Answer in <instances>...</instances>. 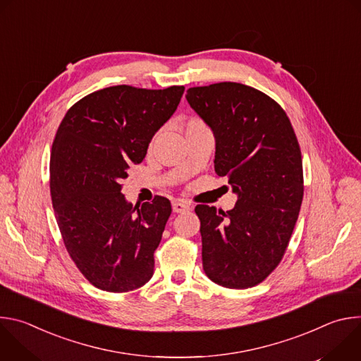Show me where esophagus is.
<instances>
[{
  "mask_svg": "<svg viewBox=\"0 0 361 361\" xmlns=\"http://www.w3.org/2000/svg\"><path fill=\"white\" fill-rule=\"evenodd\" d=\"M190 210H191L190 205L185 204L184 201L177 200V201L173 202V212H174V213H187V212H190Z\"/></svg>",
  "mask_w": 361,
  "mask_h": 361,
  "instance_id": "obj_1",
  "label": "esophagus"
}]
</instances>
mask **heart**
Masks as SVG:
<instances>
[{
    "instance_id": "heart-1",
    "label": "heart",
    "mask_w": 361,
    "mask_h": 361,
    "mask_svg": "<svg viewBox=\"0 0 361 361\" xmlns=\"http://www.w3.org/2000/svg\"><path fill=\"white\" fill-rule=\"evenodd\" d=\"M198 127H204V124H202L200 120H195V118H192V120H190V121L187 123V126H185V130H192V128H198Z\"/></svg>"
}]
</instances>
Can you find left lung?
<instances>
[{"label":"left lung","mask_w":361,"mask_h":361,"mask_svg":"<svg viewBox=\"0 0 361 361\" xmlns=\"http://www.w3.org/2000/svg\"><path fill=\"white\" fill-rule=\"evenodd\" d=\"M190 107L216 138L214 170L237 202L223 212L198 204L202 269L227 288L262 283L281 262L302 201L301 151L284 110L240 82L192 87Z\"/></svg>","instance_id":"1"}]
</instances>
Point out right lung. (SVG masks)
<instances>
[{
	"mask_svg": "<svg viewBox=\"0 0 361 361\" xmlns=\"http://www.w3.org/2000/svg\"><path fill=\"white\" fill-rule=\"evenodd\" d=\"M183 92V85L102 88L75 102L59 127L49 161L54 213L73 262L99 290L126 293L152 277L171 202L157 195L133 205L121 181L144 160Z\"/></svg>",
	"mask_w": 361,
	"mask_h": 361,
	"instance_id": "1",
	"label": "right lung"
}]
</instances>
